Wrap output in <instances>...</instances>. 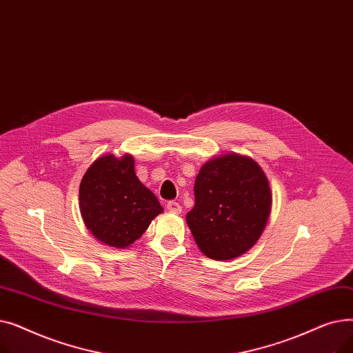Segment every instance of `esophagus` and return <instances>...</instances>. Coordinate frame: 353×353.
<instances>
[{
	"label": "esophagus",
	"mask_w": 353,
	"mask_h": 353,
	"mask_svg": "<svg viewBox=\"0 0 353 353\" xmlns=\"http://www.w3.org/2000/svg\"><path fill=\"white\" fill-rule=\"evenodd\" d=\"M165 206H167V210H169V212H173V213H180L181 212V206L174 200H170Z\"/></svg>",
	"instance_id": "1"
}]
</instances>
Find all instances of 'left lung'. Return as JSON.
Returning <instances> with one entry per match:
<instances>
[{"instance_id":"left-lung-1","label":"left lung","mask_w":353,"mask_h":353,"mask_svg":"<svg viewBox=\"0 0 353 353\" xmlns=\"http://www.w3.org/2000/svg\"><path fill=\"white\" fill-rule=\"evenodd\" d=\"M186 221L199 249L214 261L246 253L262 236L272 209L269 180L253 159L229 153L201 165Z\"/></svg>"}]
</instances>
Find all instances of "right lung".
<instances>
[{"label":"right lung","mask_w":353,"mask_h":353,"mask_svg":"<svg viewBox=\"0 0 353 353\" xmlns=\"http://www.w3.org/2000/svg\"><path fill=\"white\" fill-rule=\"evenodd\" d=\"M79 197L87 229L119 249L134 243L163 212L157 197L137 179L130 154L97 159L83 176Z\"/></svg>","instance_id":"add662e5"}]
</instances>
